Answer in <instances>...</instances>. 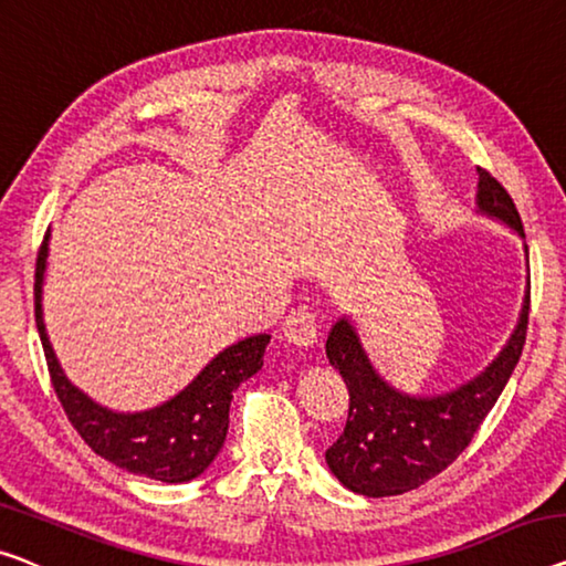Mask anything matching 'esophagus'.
I'll return each mask as SVG.
<instances>
[{
  "label": "esophagus",
  "instance_id": "obj_1",
  "mask_svg": "<svg viewBox=\"0 0 566 566\" xmlns=\"http://www.w3.org/2000/svg\"><path fill=\"white\" fill-rule=\"evenodd\" d=\"M282 331L294 345H312L317 340V312L310 305H297L284 317Z\"/></svg>",
  "mask_w": 566,
  "mask_h": 566
}]
</instances>
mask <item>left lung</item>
I'll return each mask as SVG.
<instances>
[{
    "label": "left lung",
    "mask_w": 566,
    "mask_h": 566,
    "mask_svg": "<svg viewBox=\"0 0 566 566\" xmlns=\"http://www.w3.org/2000/svg\"><path fill=\"white\" fill-rule=\"evenodd\" d=\"M478 208L524 239V223L503 185L483 167H478ZM528 310L531 284L516 331L501 356L470 384L427 399L391 389L370 366L353 325L337 319L327 335L325 353L331 366L340 370L350 403L343 434L325 452L333 475L353 493L386 499L415 491L452 465L495 407L518 364L526 343Z\"/></svg>",
    "instance_id": "obj_1"
}]
</instances>
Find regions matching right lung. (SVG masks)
<instances>
[{
  "label": "right lung",
  "mask_w": 566,
  "mask_h": 566,
  "mask_svg": "<svg viewBox=\"0 0 566 566\" xmlns=\"http://www.w3.org/2000/svg\"><path fill=\"white\" fill-rule=\"evenodd\" d=\"M48 259V233L35 264V323L45 350L50 381L75 432L91 450L134 475L163 483H188L198 478L221 452L229 432L233 391L261 370L269 335L239 340L210 360L190 386L163 407L139 415H116L98 407L75 389L57 366L42 325V274Z\"/></svg>",
  "instance_id": "1"
}]
</instances>
